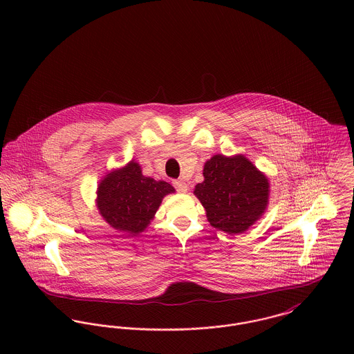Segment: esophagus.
I'll return each mask as SVG.
<instances>
[{"label": "esophagus", "mask_w": 354, "mask_h": 354, "mask_svg": "<svg viewBox=\"0 0 354 354\" xmlns=\"http://www.w3.org/2000/svg\"><path fill=\"white\" fill-rule=\"evenodd\" d=\"M173 185L177 189V192H180V194H187V191H188V187H187V184L183 180L173 181Z\"/></svg>", "instance_id": "obj_1"}]
</instances>
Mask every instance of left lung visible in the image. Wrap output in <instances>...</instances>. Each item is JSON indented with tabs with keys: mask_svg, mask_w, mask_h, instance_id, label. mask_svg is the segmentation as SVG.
I'll return each mask as SVG.
<instances>
[{
	"mask_svg": "<svg viewBox=\"0 0 354 354\" xmlns=\"http://www.w3.org/2000/svg\"><path fill=\"white\" fill-rule=\"evenodd\" d=\"M204 181L194 194L211 226L229 234L244 233L268 204L267 177L243 155H214L204 163Z\"/></svg>",
	"mask_w": 354,
	"mask_h": 354,
	"instance_id": "1",
	"label": "left lung"
}]
</instances>
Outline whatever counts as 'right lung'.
<instances>
[{
	"instance_id": "obj_1",
	"label": "right lung",
	"mask_w": 354,
	"mask_h": 354,
	"mask_svg": "<svg viewBox=\"0 0 354 354\" xmlns=\"http://www.w3.org/2000/svg\"><path fill=\"white\" fill-rule=\"evenodd\" d=\"M173 192L169 183L143 176L140 165L131 160L104 176L98 185L97 205L111 227L136 236L150 225L162 199Z\"/></svg>"
}]
</instances>
